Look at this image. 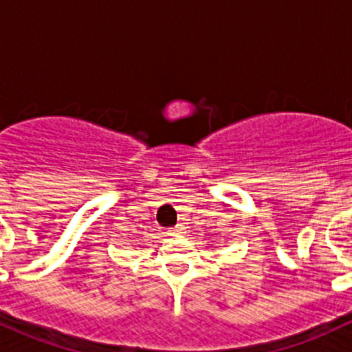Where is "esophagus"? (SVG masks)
Returning a JSON list of instances; mask_svg holds the SVG:
<instances>
[{
  "instance_id": "34e87169",
  "label": "esophagus",
  "mask_w": 352,
  "mask_h": 352,
  "mask_svg": "<svg viewBox=\"0 0 352 352\" xmlns=\"http://www.w3.org/2000/svg\"><path fill=\"white\" fill-rule=\"evenodd\" d=\"M168 234L170 236H184L186 231H184V227H171L170 231H168Z\"/></svg>"
}]
</instances>
